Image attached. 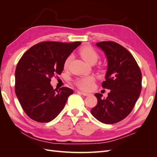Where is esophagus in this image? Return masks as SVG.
<instances>
[{"instance_id":"1","label":"esophagus","mask_w":157,"mask_h":157,"mask_svg":"<svg viewBox=\"0 0 157 157\" xmlns=\"http://www.w3.org/2000/svg\"><path fill=\"white\" fill-rule=\"evenodd\" d=\"M80 94H81L82 95H83L84 96H90V94H88V93H85V92H80Z\"/></svg>"}]
</instances>
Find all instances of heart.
<instances>
[{
	"label": "heart",
	"instance_id": "b5f03b06",
	"mask_svg": "<svg viewBox=\"0 0 157 157\" xmlns=\"http://www.w3.org/2000/svg\"><path fill=\"white\" fill-rule=\"evenodd\" d=\"M79 54L82 58L90 64H94L97 61L99 55L98 52L95 50L92 47L90 46H84L79 50ZM72 59V56H67L63 62L64 69H67L69 66L71 61ZM75 84L82 90L89 91L92 90L95 82V78L92 76H87V77L78 78L75 80Z\"/></svg>",
	"mask_w": 157,
	"mask_h": 157
}]
</instances>
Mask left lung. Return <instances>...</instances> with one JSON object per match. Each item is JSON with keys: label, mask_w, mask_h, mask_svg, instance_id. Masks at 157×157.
<instances>
[{"label": "left lung", "mask_w": 157, "mask_h": 157, "mask_svg": "<svg viewBox=\"0 0 157 157\" xmlns=\"http://www.w3.org/2000/svg\"><path fill=\"white\" fill-rule=\"evenodd\" d=\"M108 61L103 88L111 90L106 99L101 94H96V107L92 115L105 124H114L129 115L138 99L141 90V72L136 59L124 47L113 41L98 42Z\"/></svg>", "instance_id": "1"}]
</instances>
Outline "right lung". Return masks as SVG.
I'll return each mask as SVG.
<instances>
[{"mask_svg": "<svg viewBox=\"0 0 157 157\" xmlns=\"http://www.w3.org/2000/svg\"><path fill=\"white\" fill-rule=\"evenodd\" d=\"M81 42L45 41L25 52L15 73V92L23 111L33 121L48 122L63 110L73 90L51 86V78L61 75L63 62Z\"/></svg>", "mask_w": 157, "mask_h": 157, "instance_id": "1", "label": "right lung"}]
</instances>
